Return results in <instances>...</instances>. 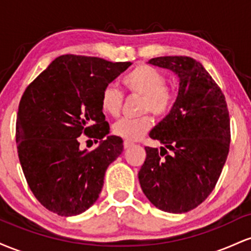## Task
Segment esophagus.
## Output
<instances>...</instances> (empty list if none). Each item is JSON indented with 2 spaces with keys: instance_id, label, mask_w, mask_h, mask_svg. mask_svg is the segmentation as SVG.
Returning <instances> with one entry per match:
<instances>
[{
  "instance_id": "obj_1",
  "label": "esophagus",
  "mask_w": 251,
  "mask_h": 251,
  "mask_svg": "<svg viewBox=\"0 0 251 251\" xmlns=\"http://www.w3.org/2000/svg\"><path fill=\"white\" fill-rule=\"evenodd\" d=\"M132 145H133V144H132V143H129V142H124V149H129V148H131V146Z\"/></svg>"
}]
</instances>
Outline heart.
Instances as JSON below:
<instances>
[{"instance_id": "heart-1", "label": "heart", "mask_w": 251, "mask_h": 251, "mask_svg": "<svg viewBox=\"0 0 251 251\" xmlns=\"http://www.w3.org/2000/svg\"><path fill=\"white\" fill-rule=\"evenodd\" d=\"M122 82L126 91L132 96L142 97L140 112L151 113L157 118L169 116L177 101V89L166 83V76L153 66H135L123 76ZM124 94L114 86H106L100 94V106L103 113L117 117L122 112ZM152 127V119L144 116L137 119L118 120L113 125V133L126 142H137L142 139Z\"/></svg>"}]
</instances>
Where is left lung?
Wrapping results in <instances>:
<instances>
[{"label":"left lung","instance_id":"left-lung-1","mask_svg":"<svg viewBox=\"0 0 251 251\" xmlns=\"http://www.w3.org/2000/svg\"><path fill=\"white\" fill-rule=\"evenodd\" d=\"M179 76L177 101L150 132L160 150L145 148L138 177L143 192L158 209L183 214L208 198L222 174L230 148L226 97L201 62L189 56L149 61Z\"/></svg>","mask_w":251,"mask_h":251}]
</instances>
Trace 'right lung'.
Here are the masks:
<instances>
[{
    "instance_id": "1",
    "label": "right lung",
    "mask_w": 251,
    "mask_h": 251,
    "mask_svg": "<svg viewBox=\"0 0 251 251\" xmlns=\"http://www.w3.org/2000/svg\"><path fill=\"white\" fill-rule=\"evenodd\" d=\"M131 66L100 57L67 54L56 57L25 88L16 118L17 154L36 200L60 216H75L94 204L108 165L123 152L109 132L100 94ZM80 135L101 140L81 151Z\"/></svg>"
}]
</instances>
